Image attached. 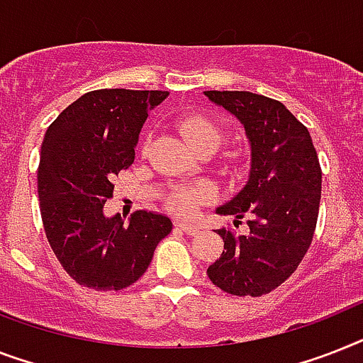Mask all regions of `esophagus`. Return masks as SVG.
Masks as SVG:
<instances>
[{
	"label": "esophagus",
	"mask_w": 363,
	"mask_h": 363,
	"mask_svg": "<svg viewBox=\"0 0 363 363\" xmlns=\"http://www.w3.org/2000/svg\"><path fill=\"white\" fill-rule=\"evenodd\" d=\"M175 228L179 229V231L182 233H186V235H199V228H197L196 223H186V222H177L175 223Z\"/></svg>",
	"instance_id": "1"
}]
</instances>
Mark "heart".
<instances>
[{"instance_id": "b5f03b06", "label": "heart", "mask_w": 363, "mask_h": 363, "mask_svg": "<svg viewBox=\"0 0 363 363\" xmlns=\"http://www.w3.org/2000/svg\"><path fill=\"white\" fill-rule=\"evenodd\" d=\"M179 130L182 138L188 141V145L194 151L199 149H216L223 140V126L208 115L194 113L186 115L179 121ZM212 197V188L207 184L197 186H181L169 194L167 207L179 216H191L201 203L208 201Z\"/></svg>"}]
</instances>
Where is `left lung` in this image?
<instances>
[{"label": "left lung", "mask_w": 363, "mask_h": 363, "mask_svg": "<svg viewBox=\"0 0 363 363\" xmlns=\"http://www.w3.org/2000/svg\"><path fill=\"white\" fill-rule=\"evenodd\" d=\"M246 130L248 182L218 214L248 216L250 231L218 229L223 250L207 268L211 281L235 296H261L284 284L313 240L320 203L319 158L308 128L281 102L250 91H205Z\"/></svg>", "instance_id": "8db88e82"}]
</instances>
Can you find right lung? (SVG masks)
<instances>
[{
  "mask_svg": "<svg viewBox=\"0 0 363 363\" xmlns=\"http://www.w3.org/2000/svg\"><path fill=\"white\" fill-rule=\"evenodd\" d=\"M167 91L99 89L85 93L48 126L38 162L44 231L61 267L79 285L121 291L145 274L173 223L135 211L125 223L108 218L113 179L130 167L149 110Z\"/></svg>",
  "mask_w": 363,
  "mask_h": 363,
  "instance_id": "right-lung-1",
  "label": "right lung"
}]
</instances>
